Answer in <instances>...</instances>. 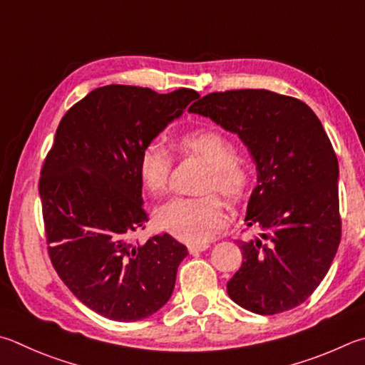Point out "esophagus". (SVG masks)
<instances>
[{"instance_id": "34e87169", "label": "esophagus", "mask_w": 365, "mask_h": 365, "mask_svg": "<svg viewBox=\"0 0 365 365\" xmlns=\"http://www.w3.org/2000/svg\"><path fill=\"white\" fill-rule=\"evenodd\" d=\"M205 249H209V244L204 242V244H190L188 250L190 254H200V252H204Z\"/></svg>"}]
</instances>
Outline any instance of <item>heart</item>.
Here are the masks:
<instances>
[{
	"mask_svg": "<svg viewBox=\"0 0 365 365\" xmlns=\"http://www.w3.org/2000/svg\"><path fill=\"white\" fill-rule=\"evenodd\" d=\"M177 147L182 153L200 156L210 164L204 178L202 191H218L228 201L236 202L246 195L249 169L235 156V145L220 130L202 128L188 130L178 137ZM172 155L160 140L147 143L138 156V174L143 187L153 196H163L169 188ZM156 222L177 240L202 244L212 240L227 222L222 201L215 195L201 197H175L161 205Z\"/></svg>",
	"mask_w": 365,
	"mask_h": 365,
	"instance_id": "heart-1",
	"label": "heart"
}]
</instances>
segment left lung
I'll return each mask as SVG.
<instances>
[{"instance_id": "1", "label": "left lung", "mask_w": 365, "mask_h": 365, "mask_svg": "<svg viewBox=\"0 0 365 365\" xmlns=\"http://www.w3.org/2000/svg\"><path fill=\"white\" fill-rule=\"evenodd\" d=\"M246 145L257 169L242 264L227 284L231 300L257 314L302 304L326 277L339 249V161L314 111L267 89L212 92L190 107Z\"/></svg>"}]
</instances>
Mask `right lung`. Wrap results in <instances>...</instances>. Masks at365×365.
<instances>
[{
    "mask_svg": "<svg viewBox=\"0 0 365 365\" xmlns=\"http://www.w3.org/2000/svg\"><path fill=\"white\" fill-rule=\"evenodd\" d=\"M197 97L110 84L58 124L38 188L48 252L73 295L108 319H145L174 292L187 247L168 233L134 240L148 222L138 156Z\"/></svg>",
    "mask_w": 365,
    "mask_h": 365,
    "instance_id": "right-lung-1",
    "label": "right lung"
}]
</instances>
